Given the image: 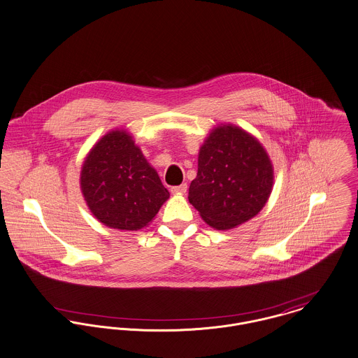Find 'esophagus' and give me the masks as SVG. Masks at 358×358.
Wrapping results in <instances>:
<instances>
[{
  "mask_svg": "<svg viewBox=\"0 0 358 358\" xmlns=\"http://www.w3.org/2000/svg\"><path fill=\"white\" fill-rule=\"evenodd\" d=\"M187 189H188V185L187 184H181L178 187H173L170 189V192L173 193V194H184V193H187Z\"/></svg>",
  "mask_w": 358,
  "mask_h": 358,
  "instance_id": "obj_1",
  "label": "esophagus"
}]
</instances>
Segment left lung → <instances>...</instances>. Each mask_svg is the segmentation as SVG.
<instances>
[{"instance_id": "obj_1", "label": "left lung", "mask_w": 358, "mask_h": 358, "mask_svg": "<svg viewBox=\"0 0 358 358\" xmlns=\"http://www.w3.org/2000/svg\"><path fill=\"white\" fill-rule=\"evenodd\" d=\"M273 184V164L260 141L226 124L214 128L200 147L188 199L206 223L227 230L262 211Z\"/></svg>"}]
</instances>
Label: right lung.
I'll return each instance as SVG.
<instances>
[{
  "label": "right lung",
  "mask_w": 358,
  "mask_h": 358,
  "mask_svg": "<svg viewBox=\"0 0 358 358\" xmlns=\"http://www.w3.org/2000/svg\"><path fill=\"white\" fill-rule=\"evenodd\" d=\"M80 188L92 215L118 230L145 227L170 196L124 129L110 131L87 154Z\"/></svg>",
  "instance_id": "add662e5"
}]
</instances>
